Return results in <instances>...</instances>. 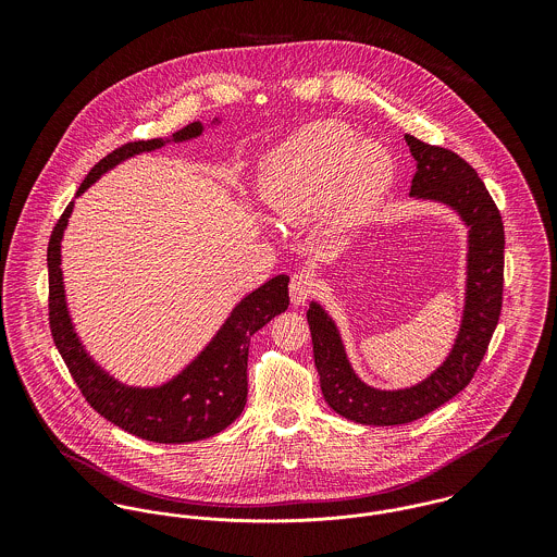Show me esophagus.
<instances>
[{
    "mask_svg": "<svg viewBox=\"0 0 557 557\" xmlns=\"http://www.w3.org/2000/svg\"><path fill=\"white\" fill-rule=\"evenodd\" d=\"M315 292V281L311 274H305V272H298L292 276V283H289V298L294 305H302L307 302V298Z\"/></svg>",
    "mask_w": 557,
    "mask_h": 557,
    "instance_id": "esophagus-1",
    "label": "esophagus"
}]
</instances>
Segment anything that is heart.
<instances>
[{
	"label": "heart",
	"instance_id": "obj_1",
	"mask_svg": "<svg viewBox=\"0 0 557 557\" xmlns=\"http://www.w3.org/2000/svg\"><path fill=\"white\" fill-rule=\"evenodd\" d=\"M395 177L391 152L358 139L343 122L325 120L298 131L261 160L257 195L283 225H305L323 212L341 230L354 225L386 195Z\"/></svg>",
	"mask_w": 557,
	"mask_h": 557
}]
</instances>
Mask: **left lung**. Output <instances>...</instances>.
<instances>
[{
  "label": "left lung",
  "mask_w": 557,
  "mask_h": 557,
  "mask_svg": "<svg viewBox=\"0 0 557 557\" xmlns=\"http://www.w3.org/2000/svg\"><path fill=\"white\" fill-rule=\"evenodd\" d=\"M405 141L416 160L409 195L453 208L468 227L466 307L448 358L416 386L380 391L356 375L325 309L311 302L307 313L323 398L343 418L375 426L407 424L459 395L472 382L502 313L504 223L486 186L459 154L411 135Z\"/></svg>",
  "instance_id": "1"
}]
</instances>
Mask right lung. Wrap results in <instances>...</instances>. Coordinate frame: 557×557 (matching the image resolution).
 Segmentation results:
<instances>
[{
  "mask_svg": "<svg viewBox=\"0 0 557 557\" xmlns=\"http://www.w3.org/2000/svg\"><path fill=\"white\" fill-rule=\"evenodd\" d=\"M212 124H219V117H214ZM201 133L203 124L193 122L166 139L133 141L113 150L89 169L77 197L120 162L154 152L166 144L195 139ZM73 208L75 201L66 206L49 239V323L53 343L79 386L81 395L109 422L148 442L184 444L212 437L227 429L246 405L250 336L270 319L287 311L289 276L278 274L244 296L203 351L166 384L154 388L126 386L98 367L85 351L69 311L62 274V238Z\"/></svg>",
  "mask_w": 557,
  "mask_h": 557,
  "instance_id": "add662e5",
  "label": "right lung"
}]
</instances>
